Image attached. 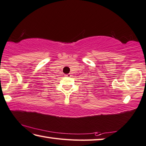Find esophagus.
<instances>
[{
    "label": "esophagus",
    "mask_w": 146,
    "mask_h": 146,
    "mask_svg": "<svg viewBox=\"0 0 146 146\" xmlns=\"http://www.w3.org/2000/svg\"><path fill=\"white\" fill-rule=\"evenodd\" d=\"M71 74H67V75H65L66 77H71Z\"/></svg>",
    "instance_id": "1"
}]
</instances>
